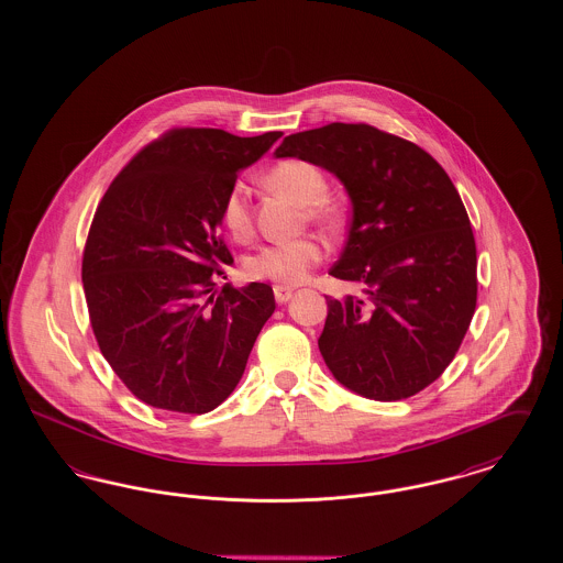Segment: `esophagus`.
I'll return each mask as SVG.
<instances>
[{"instance_id": "1", "label": "esophagus", "mask_w": 563, "mask_h": 563, "mask_svg": "<svg viewBox=\"0 0 563 563\" xmlns=\"http://www.w3.org/2000/svg\"><path fill=\"white\" fill-rule=\"evenodd\" d=\"M274 297L278 303H287L294 297V289L291 287H274Z\"/></svg>"}]
</instances>
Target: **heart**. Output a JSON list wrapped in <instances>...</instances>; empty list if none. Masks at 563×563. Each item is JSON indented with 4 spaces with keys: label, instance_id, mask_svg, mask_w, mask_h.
Returning <instances> with one entry per match:
<instances>
[{
    "label": "heart",
    "instance_id": "b5f03b06",
    "mask_svg": "<svg viewBox=\"0 0 563 563\" xmlns=\"http://www.w3.org/2000/svg\"><path fill=\"white\" fill-rule=\"evenodd\" d=\"M264 184L272 191L291 198L299 207H306L308 217L322 225H335L342 219L340 205L333 198L324 196V173L312 162L297 158L278 162L269 168L268 175L264 177ZM221 221L234 241H246L251 236L253 221L242 186H234L228 191L221 205ZM324 253V244L312 236L276 242L262 246L255 255H251L244 264V269L255 280H269L280 287H294L303 283L310 276V272L321 264Z\"/></svg>",
    "mask_w": 563,
    "mask_h": 563
}]
</instances>
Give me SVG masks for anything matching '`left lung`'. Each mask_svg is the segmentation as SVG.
I'll return each instance as SVG.
<instances>
[{"label": "left lung", "mask_w": 563, "mask_h": 563, "mask_svg": "<svg viewBox=\"0 0 563 563\" xmlns=\"http://www.w3.org/2000/svg\"><path fill=\"white\" fill-rule=\"evenodd\" d=\"M274 158L329 170L352 205L329 274L365 295L327 297L319 349L329 372L374 401L424 390L454 361L477 306L475 236L452 179L422 147L369 124L289 134Z\"/></svg>", "instance_id": "left-lung-1"}]
</instances>
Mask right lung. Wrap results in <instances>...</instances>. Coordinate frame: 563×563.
<instances>
[{"label": "right lung", "mask_w": 563, "mask_h": 563, "mask_svg": "<svg viewBox=\"0 0 563 563\" xmlns=\"http://www.w3.org/2000/svg\"><path fill=\"white\" fill-rule=\"evenodd\" d=\"M283 133L175 129L109 186L88 232L81 283L99 349L136 399L207 413L241 382L276 301L264 283L214 291L234 260L221 205Z\"/></svg>", "instance_id": "1"}]
</instances>
